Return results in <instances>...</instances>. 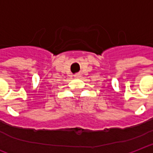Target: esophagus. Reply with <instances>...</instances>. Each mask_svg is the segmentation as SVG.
Wrapping results in <instances>:
<instances>
[{
	"label": "esophagus",
	"instance_id": "esophagus-1",
	"mask_svg": "<svg viewBox=\"0 0 153 153\" xmlns=\"http://www.w3.org/2000/svg\"><path fill=\"white\" fill-rule=\"evenodd\" d=\"M74 76H75V78H80V77H81V74H75Z\"/></svg>",
	"mask_w": 153,
	"mask_h": 153
}]
</instances>
